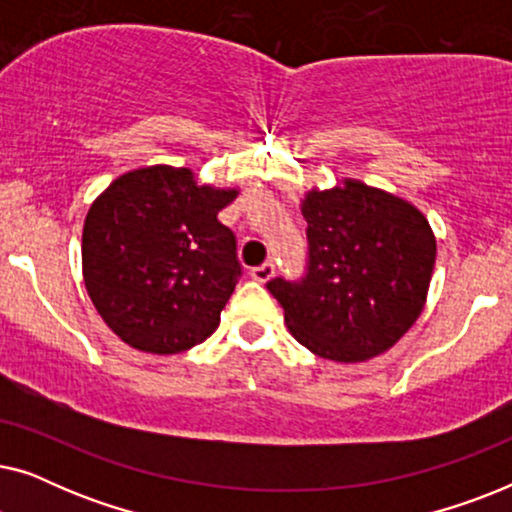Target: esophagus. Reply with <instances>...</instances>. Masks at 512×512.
Listing matches in <instances>:
<instances>
[{"label": "esophagus", "instance_id": "obj_1", "mask_svg": "<svg viewBox=\"0 0 512 512\" xmlns=\"http://www.w3.org/2000/svg\"><path fill=\"white\" fill-rule=\"evenodd\" d=\"M275 277V263H263L258 265V268H251V279H256V282H268V279Z\"/></svg>", "mask_w": 512, "mask_h": 512}]
</instances>
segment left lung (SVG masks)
Instances as JSON below:
<instances>
[{
  "instance_id": "left-lung-1",
  "label": "left lung",
  "mask_w": 512,
  "mask_h": 512,
  "mask_svg": "<svg viewBox=\"0 0 512 512\" xmlns=\"http://www.w3.org/2000/svg\"><path fill=\"white\" fill-rule=\"evenodd\" d=\"M300 212L310 244L305 277L268 282L291 335L328 361L384 354L424 310L436 263L429 221L408 200L356 179L312 188Z\"/></svg>"
}]
</instances>
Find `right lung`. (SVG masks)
Segmentation results:
<instances>
[{
	"label": "right lung",
	"mask_w": 512,
	"mask_h": 512,
	"mask_svg": "<svg viewBox=\"0 0 512 512\" xmlns=\"http://www.w3.org/2000/svg\"><path fill=\"white\" fill-rule=\"evenodd\" d=\"M237 188L200 186L188 167L125 172L88 209L83 282L125 345L179 354L221 321L242 265L233 230L216 214Z\"/></svg>",
	"instance_id": "right-lung-1"
}]
</instances>
